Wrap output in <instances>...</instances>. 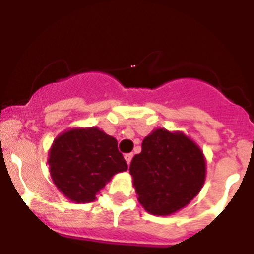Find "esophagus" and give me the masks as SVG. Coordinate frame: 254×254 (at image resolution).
Listing matches in <instances>:
<instances>
[{"instance_id":"1","label":"esophagus","mask_w":254,"mask_h":254,"mask_svg":"<svg viewBox=\"0 0 254 254\" xmlns=\"http://www.w3.org/2000/svg\"><path fill=\"white\" fill-rule=\"evenodd\" d=\"M132 158H133V154H132V152H129V154H126L125 155V159H126V161H127V164L131 163Z\"/></svg>"}]
</instances>
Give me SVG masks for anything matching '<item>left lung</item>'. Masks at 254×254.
<instances>
[{
	"instance_id": "8db88e82",
	"label": "left lung",
	"mask_w": 254,
	"mask_h": 254,
	"mask_svg": "<svg viewBox=\"0 0 254 254\" xmlns=\"http://www.w3.org/2000/svg\"><path fill=\"white\" fill-rule=\"evenodd\" d=\"M133 156L129 174L138 202L151 215L167 216L187 206L199 193L206 161L197 143L182 132L154 129Z\"/></svg>"
}]
</instances>
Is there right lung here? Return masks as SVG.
<instances>
[{"instance_id":"right-lung-1","label":"right lung","mask_w":254,"mask_h":254,"mask_svg":"<svg viewBox=\"0 0 254 254\" xmlns=\"http://www.w3.org/2000/svg\"><path fill=\"white\" fill-rule=\"evenodd\" d=\"M48 164L58 190L77 203L93 202L114 174L128 168L116 138L98 127L72 128L57 136Z\"/></svg>"}]
</instances>
